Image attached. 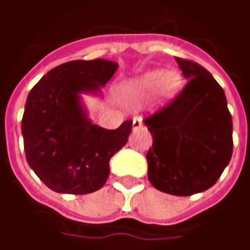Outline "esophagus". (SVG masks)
Masks as SVG:
<instances>
[{
  "label": "esophagus",
  "mask_w": 250,
  "mask_h": 250,
  "mask_svg": "<svg viewBox=\"0 0 250 250\" xmlns=\"http://www.w3.org/2000/svg\"><path fill=\"white\" fill-rule=\"evenodd\" d=\"M143 125V119L141 116H135L134 119H133V129H139V127Z\"/></svg>",
  "instance_id": "obj_1"
}]
</instances>
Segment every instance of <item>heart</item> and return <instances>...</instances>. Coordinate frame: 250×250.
I'll use <instances>...</instances> for the list:
<instances>
[{"mask_svg":"<svg viewBox=\"0 0 250 250\" xmlns=\"http://www.w3.org/2000/svg\"><path fill=\"white\" fill-rule=\"evenodd\" d=\"M181 82V75L177 71L151 70L123 83L119 92L125 102L133 104L141 103L155 92L162 100H167L175 96Z\"/></svg>","mask_w":250,"mask_h":250,"instance_id":"b5f03b06","label":"heart"}]
</instances>
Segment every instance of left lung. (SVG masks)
<instances>
[{"label": "left lung", "instance_id": "1", "mask_svg": "<svg viewBox=\"0 0 250 250\" xmlns=\"http://www.w3.org/2000/svg\"><path fill=\"white\" fill-rule=\"evenodd\" d=\"M187 84L145 119L152 137L147 176L160 191L191 195L218 181L232 156V117L223 88L199 63L175 57Z\"/></svg>", "mask_w": 250, "mask_h": 250}]
</instances>
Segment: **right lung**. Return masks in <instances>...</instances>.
<instances>
[{
    "mask_svg": "<svg viewBox=\"0 0 250 250\" xmlns=\"http://www.w3.org/2000/svg\"><path fill=\"white\" fill-rule=\"evenodd\" d=\"M119 63L75 60L56 66L27 98L22 134L27 163L57 193L87 194L109 176V160L127 142L133 121L115 130L94 125L81 104V92H99Z\"/></svg>",
    "mask_w": 250,
    "mask_h": 250,
    "instance_id": "1",
    "label": "right lung"
}]
</instances>
